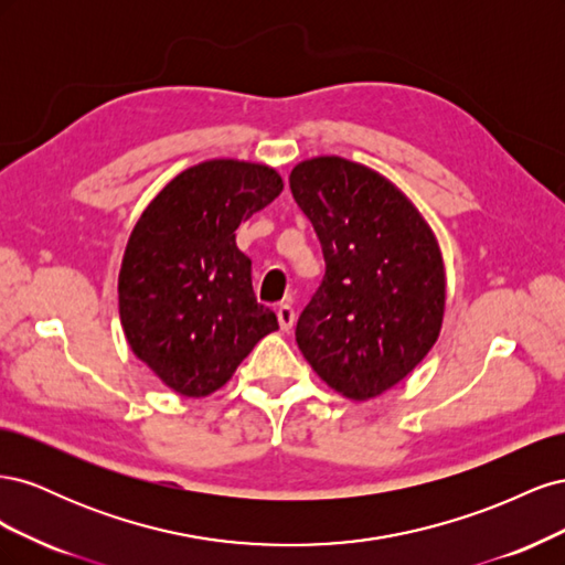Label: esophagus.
Here are the masks:
<instances>
[{
    "mask_svg": "<svg viewBox=\"0 0 565 565\" xmlns=\"http://www.w3.org/2000/svg\"><path fill=\"white\" fill-rule=\"evenodd\" d=\"M278 322H280V330L289 332L295 324V309L289 303H280L278 306Z\"/></svg>",
    "mask_w": 565,
    "mask_h": 565,
    "instance_id": "34e87169",
    "label": "esophagus"
}]
</instances>
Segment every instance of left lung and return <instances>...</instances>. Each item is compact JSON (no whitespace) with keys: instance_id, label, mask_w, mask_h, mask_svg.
<instances>
[{"instance_id":"8db88e82","label":"left lung","mask_w":565,"mask_h":565,"mask_svg":"<svg viewBox=\"0 0 565 565\" xmlns=\"http://www.w3.org/2000/svg\"><path fill=\"white\" fill-rule=\"evenodd\" d=\"M324 278L297 322L318 377L351 401L382 396L431 351L446 316V264L426 218L396 183L339 156L295 164Z\"/></svg>"}]
</instances>
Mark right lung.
Listing matches in <instances>:
<instances>
[{
    "instance_id": "1",
    "label": "right lung",
    "mask_w": 565,
    "mask_h": 565,
    "mask_svg": "<svg viewBox=\"0 0 565 565\" xmlns=\"http://www.w3.org/2000/svg\"><path fill=\"white\" fill-rule=\"evenodd\" d=\"M276 169L207 160L150 200L119 268V320L134 355L185 398L224 386L249 351L278 330L256 303L237 226L282 193Z\"/></svg>"
}]
</instances>
